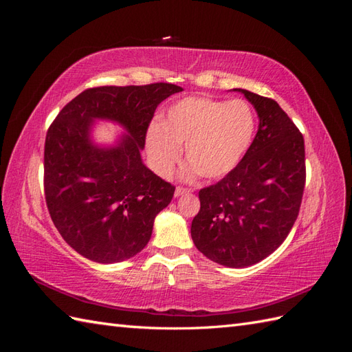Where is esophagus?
Instances as JSON below:
<instances>
[{"mask_svg": "<svg viewBox=\"0 0 352 352\" xmlns=\"http://www.w3.org/2000/svg\"><path fill=\"white\" fill-rule=\"evenodd\" d=\"M188 192H190V189H186V188H182V186H177V188L175 189V197H180V195L188 194Z\"/></svg>", "mask_w": 352, "mask_h": 352, "instance_id": "34e87169", "label": "esophagus"}]
</instances>
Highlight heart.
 Segmentation results:
<instances>
[{"label": "heart", "instance_id": "1", "mask_svg": "<svg viewBox=\"0 0 352 352\" xmlns=\"http://www.w3.org/2000/svg\"><path fill=\"white\" fill-rule=\"evenodd\" d=\"M254 127L252 110L245 101L192 95L175 102L162 124L150 126L146 150L155 172L167 176L185 145L189 163L185 176L198 173L206 180H217L239 164L252 142Z\"/></svg>", "mask_w": 352, "mask_h": 352}]
</instances>
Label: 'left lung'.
<instances>
[{"label": "left lung", "instance_id": "1", "mask_svg": "<svg viewBox=\"0 0 352 352\" xmlns=\"http://www.w3.org/2000/svg\"><path fill=\"white\" fill-rule=\"evenodd\" d=\"M258 132L239 164L199 190L190 236L211 261L247 267L278 250L300 212L305 186L304 136L280 105L247 89Z\"/></svg>", "mask_w": 352, "mask_h": 352}]
</instances>
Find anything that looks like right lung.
<instances>
[{"mask_svg": "<svg viewBox=\"0 0 352 352\" xmlns=\"http://www.w3.org/2000/svg\"><path fill=\"white\" fill-rule=\"evenodd\" d=\"M180 91L164 82L89 88L51 123L44 150L47 207L63 239L85 258L120 263L150 241L175 186L142 163L141 150L157 105ZM95 118L120 122L128 135L111 148L94 146Z\"/></svg>", "mask_w": 352, "mask_h": 352, "instance_id": "obj_1", "label": "right lung"}]
</instances>
